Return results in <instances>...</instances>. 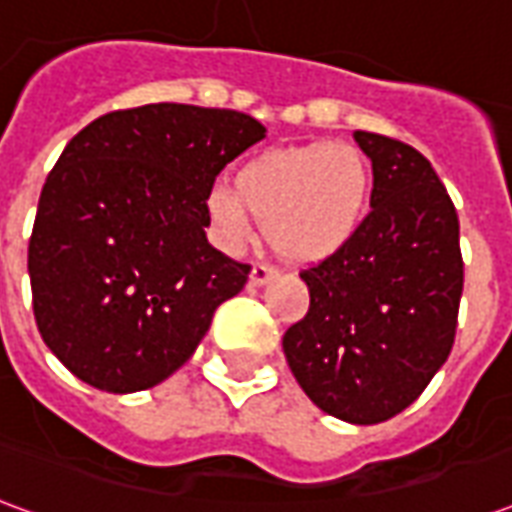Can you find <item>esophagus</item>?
<instances>
[{
    "label": "esophagus",
    "instance_id": "obj_1",
    "mask_svg": "<svg viewBox=\"0 0 512 512\" xmlns=\"http://www.w3.org/2000/svg\"><path fill=\"white\" fill-rule=\"evenodd\" d=\"M277 277V268L274 266H268V263H255L252 266V274H249V285H266L268 279H274Z\"/></svg>",
    "mask_w": 512,
    "mask_h": 512
}]
</instances>
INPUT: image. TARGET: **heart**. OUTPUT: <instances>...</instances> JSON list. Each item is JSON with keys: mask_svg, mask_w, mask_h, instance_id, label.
<instances>
[{"mask_svg": "<svg viewBox=\"0 0 512 512\" xmlns=\"http://www.w3.org/2000/svg\"><path fill=\"white\" fill-rule=\"evenodd\" d=\"M370 167L351 145L263 150L235 172V189L213 186L205 213L216 241L238 249L252 238V216L279 255L312 263L345 246L365 219Z\"/></svg>", "mask_w": 512, "mask_h": 512, "instance_id": "heart-1", "label": "heart"}]
</instances>
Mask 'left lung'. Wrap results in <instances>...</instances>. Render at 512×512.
<instances>
[{
  "instance_id": "obj_1",
  "label": "left lung",
  "mask_w": 512,
  "mask_h": 512,
  "mask_svg": "<svg viewBox=\"0 0 512 512\" xmlns=\"http://www.w3.org/2000/svg\"><path fill=\"white\" fill-rule=\"evenodd\" d=\"M373 194L354 238L301 268L310 310L282 348L315 406L354 425L417 400L455 343L463 293L458 213L430 161L400 139L354 131Z\"/></svg>"
}]
</instances>
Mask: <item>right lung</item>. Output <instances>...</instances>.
<instances>
[{
    "label": "right lung",
    "instance_id": "right-lung-1",
    "mask_svg": "<svg viewBox=\"0 0 512 512\" xmlns=\"http://www.w3.org/2000/svg\"><path fill=\"white\" fill-rule=\"evenodd\" d=\"M266 136L233 109H117L65 145L29 238L35 323L84 384L126 395L161 384L252 266L205 238V194Z\"/></svg>",
    "mask_w": 512,
    "mask_h": 512
}]
</instances>
